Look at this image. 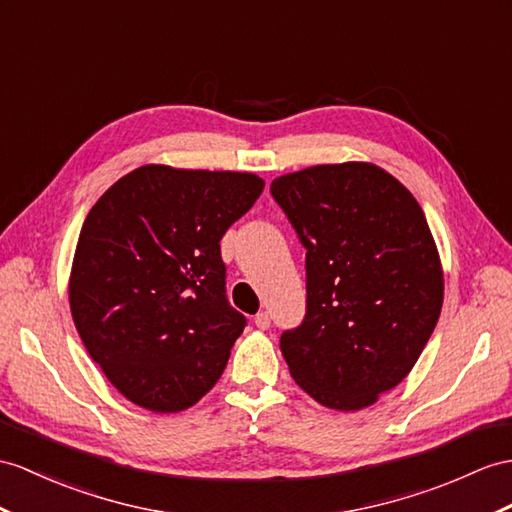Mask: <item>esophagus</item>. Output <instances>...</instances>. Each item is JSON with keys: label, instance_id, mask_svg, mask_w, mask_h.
Segmentation results:
<instances>
[{"label": "esophagus", "instance_id": "esophagus-1", "mask_svg": "<svg viewBox=\"0 0 512 512\" xmlns=\"http://www.w3.org/2000/svg\"><path fill=\"white\" fill-rule=\"evenodd\" d=\"M254 323H256V328L267 330L271 326V315L267 313V310H260V313L254 317Z\"/></svg>", "mask_w": 512, "mask_h": 512}]
</instances>
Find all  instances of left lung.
<instances>
[{
	"mask_svg": "<svg viewBox=\"0 0 512 512\" xmlns=\"http://www.w3.org/2000/svg\"><path fill=\"white\" fill-rule=\"evenodd\" d=\"M271 195L306 247V317L282 334L293 380L354 413L415 367L439 321L443 267L421 206L373 162L284 173Z\"/></svg>",
	"mask_w": 512,
	"mask_h": 512,
	"instance_id": "1",
	"label": "left lung"
}]
</instances>
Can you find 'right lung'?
<instances>
[{
	"label": "right lung",
	"instance_id": "obj_1",
	"mask_svg": "<svg viewBox=\"0 0 512 512\" xmlns=\"http://www.w3.org/2000/svg\"><path fill=\"white\" fill-rule=\"evenodd\" d=\"M263 189L249 171L143 165L86 215L69 273L71 317L132 404L182 413L221 378L245 317L226 302L219 241Z\"/></svg>",
	"mask_w": 512,
	"mask_h": 512
}]
</instances>
